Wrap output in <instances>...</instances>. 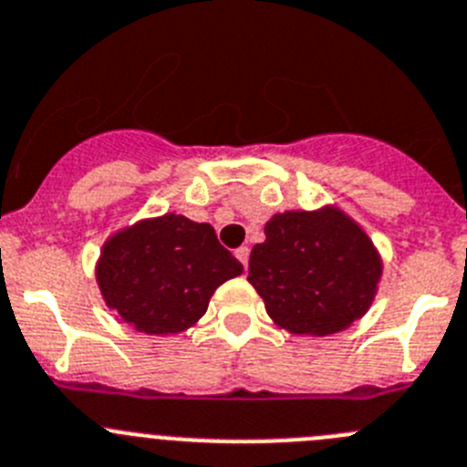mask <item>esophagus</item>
I'll return each instance as SVG.
<instances>
[{
  "mask_svg": "<svg viewBox=\"0 0 467 467\" xmlns=\"http://www.w3.org/2000/svg\"><path fill=\"white\" fill-rule=\"evenodd\" d=\"M236 259L243 264V268H247V262H250V247L243 245L236 250Z\"/></svg>",
  "mask_w": 467,
  "mask_h": 467,
  "instance_id": "esophagus-1",
  "label": "esophagus"
}]
</instances>
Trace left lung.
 <instances>
[{"mask_svg": "<svg viewBox=\"0 0 467 467\" xmlns=\"http://www.w3.org/2000/svg\"><path fill=\"white\" fill-rule=\"evenodd\" d=\"M264 234L266 241L252 247L247 280L280 328L331 336L373 306L382 256L340 208L277 213Z\"/></svg>", "mask_w": 467, "mask_h": 467, "instance_id": "8db88e82", "label": "left lung"}]
</instances>
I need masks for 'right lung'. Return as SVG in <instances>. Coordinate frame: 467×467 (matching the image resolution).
<instances>
[{
	"label": "right lung",
	"instance_id": "obj_1",
	"mask_svg": "<svg viewBox=\"0 0 467 467\" xmlns=\"http://www.w3.org/2000/svg\"><path fill=\"white\" fill-rule=\"evenodd\" d=\"M243 264L205 222L166 213L119 229L101 247L97 285L134 331L171 336L194 327L222 282Z\"/></svg>",
	"mask_w": 467,
	"mask_h": 467
}]
</instances>
